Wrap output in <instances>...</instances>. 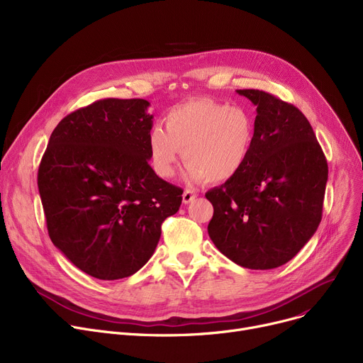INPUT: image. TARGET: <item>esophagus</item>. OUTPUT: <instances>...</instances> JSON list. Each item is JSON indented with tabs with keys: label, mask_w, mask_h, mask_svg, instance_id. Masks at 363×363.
<instances>
[{
	"label": "esophagus",
	"mask_w": 363,
	"mask_h": 363,
	"mask_svg": "<svg viewBox=\"0 0 363 363\" xmlns=\"http://www.w3.org/2000/svg\"><path fill=\"white\" fill-rule=\"evenodd\" d=\"M194 199H196V193L191 191V189H185L184 194H182V201H184V204L191 203Z\"/></svg>",
	"instance_id": "34e87169"
}]
</instances>
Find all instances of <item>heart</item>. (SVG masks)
<instances>
[{"mask_svg": "<svg viewBox=\"0 0 363 363\" xmlns=\"http://www.w3.org/2000/svg\"><path fill=\"white\" fill-rule=\"evenodd\" d=\"M164 126H152L147 140L151 166L162 178L175 174L184 151L188 181H230L245 166L256 140L250 111L211 99L174 106L166 113Z\"/></svg>", "mask_w": 363, "mask_h": 363, "instance_id": "heart-1", "label": "heart"}]
</instances>
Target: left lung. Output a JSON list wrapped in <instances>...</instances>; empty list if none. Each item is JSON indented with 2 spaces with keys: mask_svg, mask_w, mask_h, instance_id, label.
<instances>
[{
  "mask_svg": "<svg viewBox=\"0 0 363 363\" xmlns=\"http://www.w3.org/2000/svg\"><path fill=\"white\" fill-rule=\"evenodd\" d=\"M237 92L256 106V140L240 174L206 193L213 204L207 233L242 268L274 269L316 233L328 164L297 107L259 89Z\"/></svg>",
  "mask_w": 363,
  "mask_h": 363,
  "instance_id": "left-lung-1",
  "label": "left lung"
}]
</instances>
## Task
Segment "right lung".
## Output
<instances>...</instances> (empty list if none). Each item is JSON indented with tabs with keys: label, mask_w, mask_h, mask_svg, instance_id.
Instances as JSON below:
<instances>
[{
	"label": "right lung",
	"mask_w": 363,
	"mask_h": 363,
	"mask_svg": "<svg viewBox=\"0 0 363 363\" xmlns=\"http://www.w3.org/2000/svg\"><path fill=\"white\" fill-rule=\"evenodd\" d=\"M141 99L95 101L52 130L38 188L52 244L104 281L140 271L155 253L182 189L148 164L152 114Z\"/></svg>",
	"instance_id": "right-lung-1"
}]
</instances>
